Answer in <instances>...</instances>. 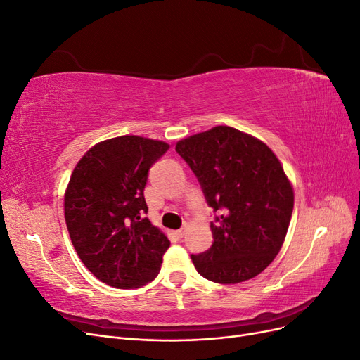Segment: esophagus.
I'll list each match as a JSON object with an SVG mask.
<instances>
[{
    "label": "esophagus",
    "instance_id": "1",
    "mask_svg": "<svg viewBox=\"0 0 360 360\" xmlns=\"http://www.w3.org/2000/svg\"><path fill=\"white\" fill-rule=\"evenodd\" d=\"M186 230H188V225L184 224V225L180 228V230L177 231V236H179V237H183V236H184V233H186Z\"/></svg>",
    "mask_w": 360,
    "mask_h": 360
}]
</instances>
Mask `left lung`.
Returning <instances> with one entry per match:
<instances>
[{"instance_id": "1", "label": "left lung", "mask_w": 360, "mask_h": 360, "mask_svg": "<svg viewBox=\"0 0 360 360\" xmlns=\"http://www.w3.org/2000/svg\"><path fill=\"white\" fill-rule=\"evenodd\" d=\"M177 153L201 183L216 210L213 245L191 255L198 274L217 284L259 275L284 245L294 192L279 159L263 141L230 126L184 138Z\"/></svg>"}]
</instances>
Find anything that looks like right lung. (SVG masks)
Listing matches in <instances>:
<instances>
[{"mask_svg": "<svg viewBox=\"0 0 360 360\" xmlns=\"http://www.w3.org/2000/svg\"><path fill=\"white\" fill-rule=\"evenodd\" d=\"M169 146L124 135L93 146L76 163L64 217L84 266L115 288H139L160 271L169 240L147 217L148 169Z\"/></svg>", "mask_w": 360, "mask_h": 360, "instance_id": "obj_1", "label": "right lung"}]
</instances>
